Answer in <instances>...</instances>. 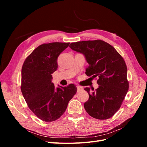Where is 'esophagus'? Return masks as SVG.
Instances as JSON below:
<instances>
[{"instance_id":"1","label":"esophagus","mask_w":147,"mask_h":147,"mask_svg":"<svg viewBox=\"0 0 147 147\" xmlns=\"http://www.w3.org/2000/svg\"><path fill=\"white\" fill-rule=\"evenodd\" d=\"M83 89V88L82 86H77V91H78V92H79L82 91Z\"/></svg>"}]
</instances>
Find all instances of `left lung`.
<instances>
[{"label":"left lung","instance_id":"1","mask_svg":"<svg viewBox=\"0 0 147 147\" xmlns=\"http://www.w3.org/2000/svg\"><path fill=\"white\" fill-rule=\"evenodd\" d=\"M69 48L85 57L89 64L86 74L98 78L96 90L90 93L89 88H84L89 95L84 104L85 110L97 119L111 117L120 109L129 89L124 59L111 45L101 40L71 43Z\"/></svg>","mask_w":147,"mask_h":147}]
</instances>
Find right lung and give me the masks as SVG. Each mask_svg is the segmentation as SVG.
Here are the masks:
<instances>
[{
  "label": "right lung",
  "instance_id": "right-lung-1",
  "mask_svg": "<svg viewBox=\"0 0 147 147\" xmlns=\"http://www.w3.org/2000/svg\"><path fill=\"white\" fill-rule=\"evenodd\" d=\"M69 45L61 42L42 44L26 58L22 67V95L29 109L45 121L59 119L76 94L74 84L55 88L52 82V74L58 68V57Z\"/></svg>",
  "mask_w": 147,
  "mask_h": 147
}]
</instances>
